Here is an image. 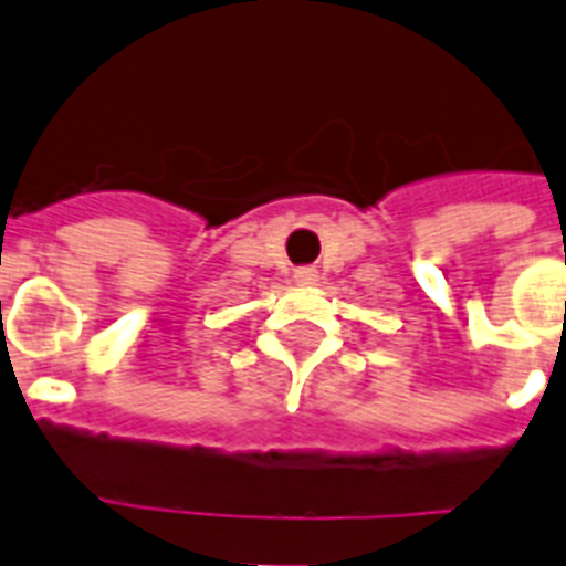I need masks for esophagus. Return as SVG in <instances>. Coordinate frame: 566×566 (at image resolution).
I'll list each match as a JSON object with an SVG mask.
<instances>
[{
	"label": "esophagus",
	"instance_id": "34e87169",
	"mask_svg": "<svg viewBox=\"0 0 566 566\" xmlns=\"http://www.w3.org/2000/svg\"><path fill=\"white\" fill-rule=\"evenodd\" d=\"M293 279H296L298 284H316V282H319V275H316L314 268H298L296 273H293Z\"/></svg>",
	"mask_w": 566,
	"mask_h": 566
}]
</instances>
